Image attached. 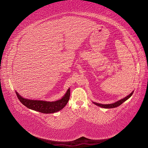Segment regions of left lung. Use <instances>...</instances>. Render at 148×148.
Listing matches in <instances>:
<instances>
[{"label": "left lung", "mask_w": 148, "mask_h": 148, "mask_svg": "<svg viewBox=\"0 0 148 148\" xmlns=\"http://www.w3.org/2000/svg\"><path fill=\"white\" fill-rule=\"evenodd\" d=\"M133 94V91H132L131 94H129L128 96H127L126 97H125V98L122 99L121 100H119V101H117L116 102H114V103H112V104H99V103H97V102H93V103L97 105V106H99L100 107H102V108H116L117 106H119L121 105L122 103H123L125 101H126L127 99H129L130 97L132 96V95Z\"/></svg>", "instance_id": "1"}]
</instances>
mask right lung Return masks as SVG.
I'll return each instance as SVG.
<instances>
[{
  "instance_id": "right-lung-1",
  "label": "right lung",
  "mask_w": 148,
  "mask_h": 148,
  "mask_svg": "<svg viewBox=\"0 0 148 148\" xmlns=\"http://www.w3.org/2000/svg\"><path fill=\"white\" fill-rule=\"evenodd\" d=\"M17 97L19 101L24 106L29 109H31L35 111L41 112L43 114H52L62 110L66 106L67 102L70 99L71 90L70 88L67 90L66 94L64 95L61 99L54 102H47L44 101H37V100H29L24 99L23 97L20 96L19 93L16 91Z\"/></svg>"
}]
</instances>
